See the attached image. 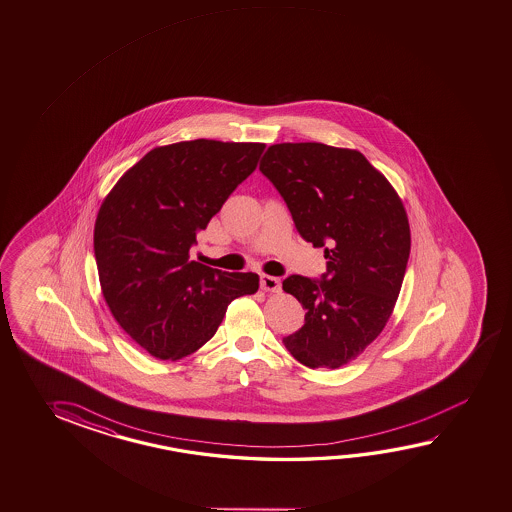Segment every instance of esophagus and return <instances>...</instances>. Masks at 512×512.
I'll return each mask as SVG.
<instances>
[{
  "mask_svg": "<svg viewBox=\"0 0 512 512\" xmlns=\"http://www.w3.org/2000/svg\"><path fill=\"white\" fill-rule=\"evenodd\" d=\"M261 289L267 292H280L281 281L280 278H274V276H267L263 274L260 280Z\"/></svg>",
  "mask_w": 512,
  "mask_h": 512,
  "instance_id": "34e87169",
  "label": "esophagus"
}]
</instances>
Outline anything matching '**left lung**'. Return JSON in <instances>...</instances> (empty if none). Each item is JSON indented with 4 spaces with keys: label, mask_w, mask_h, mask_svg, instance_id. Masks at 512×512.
Listing matches in <instances>:
<instances>
[{
    "label": "left lung",
    "mask_w": 512,
    "mask_h": 512,
    "mask_svg": "<svg viewBox=\"0 0 512 512\" xmlns=\"http://www.w3.org/2000/svg\"><path fill=\"white\" fill-rule=\"evenodd\" d=\"M260 171L327 260L321 281H283L307 311L285 349L309 369H338L380 336L394 311L411 252L403 201L360 151L316 141L271 145Z\"/></svg>",
    "instance_id": "left-lung-1"
}]
</instances>
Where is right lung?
<instances>
[{"mask_svg":"<svg viewBox=\"0 0 512 512\" xmlns=\"http://www.w3.org/2000/svg\"><path fill=\"white\" fill-rule=\"evenodd\" d=\"M265 143L192 140L156 147L101 203L94 256L121 329L158 360L198 351L258 274L191 261L192 243L260 160Z\"/></svg>","mask_w":512,"mask_h":512,"instance_id":"add662e5","label":"right lung"}]
</instances>
